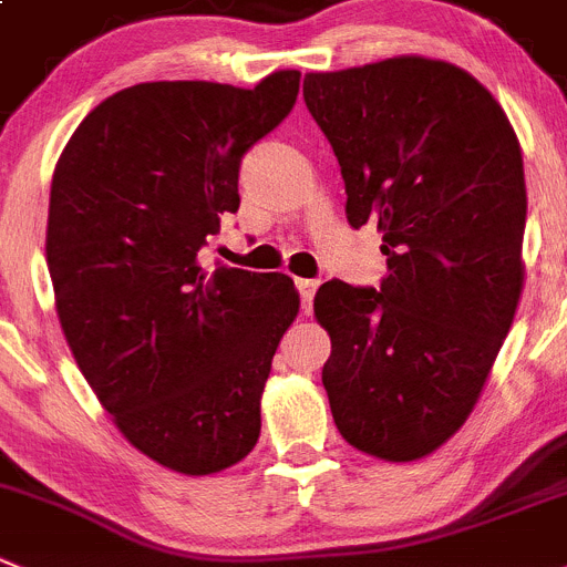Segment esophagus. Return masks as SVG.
Instances as JSON below:
<instances>
[{"label": "esophagus", "instance_id": "esophagus-1", "mask_svg": "<svg viewBox=\"0 0 567 567\" xmlns=\"http://www.w3.org/2000/svg\"><path fill=\"white\" fill-rule=\"evenodd\" d=\"M317 287H320V280L298 278V289H300V300H303V311L311 309V300H315Z\"/></svg>", "mask_w": 567, "mask_h": 567}]
</instances>
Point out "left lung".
Listing matches in <instances>:
<instances>
[{
    "instance_id": "left-lung-1",
    "label": "left lung",
    "mask_w": 567,
    "mask_h": 567,
    "mask_svg": "<svg viewBox=\"0 0 567 567\" xmlns=\"http://www.w3.org/2000/svg\"><path fill=\"white\" fill-rule=\"evenodd\" d=\"M303 100L348 223H379L386 256L379 292L328 280L315 298L333 423L375 460H423L476 409L520 303V142L495 96L436 58L311 72Z\"/></svg>"
}]
</instances>
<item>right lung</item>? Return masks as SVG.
<instances>
[{"instance_id": "right-lung-1", "label": "right lung", "mask_w": 567, "mask_h": 567, "mask_svg": "<svg viewBox=\"0 0 567 567\" xmlns=\"http://www.w3.org/2000/svg\"><path fill=\"white\" fill-rule=\"evenodd\" d=\"M298 89L295 69L256 89L138 83L80 122L52 175L47 267L69 350L122 436L183 476L256 449L272 355L298 317L289 275L199 264L239 212L241 155Z\"/></svg>"}]
</instances>
